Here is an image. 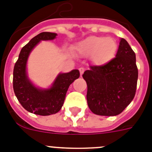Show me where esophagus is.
Returning a JSON list of instances; mask_svg holds the SVG:
<instances>
[{
  "mask_svg": "<svg viewBox=\"0 0 152 152\" xmlns=\"http://www.w3.org/2000/svg\"><path fill=\"white\" fill-rule=\"evenodd\" d=\"M79 72H80V76H81V75H83V73L84 72V68H82V67H81V68H79Z\"/></svg>",
  "mask_w": 152,
  "mask_h": 152,
  "instance_id": "34e87169",
  "label": "esophagus"
}]
</instances>
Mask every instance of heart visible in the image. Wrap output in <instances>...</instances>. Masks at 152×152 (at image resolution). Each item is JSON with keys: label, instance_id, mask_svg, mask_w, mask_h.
<instances>
[{"label": "heart", "instance_id": "1", "mask_svg": "<svg viewBox=\"0 0 152 152\" xmlns=\"http://www.w3.org/2000/svg\"><path fill=\"white\" fill-rule=\"evenodd\" d=\"M82 54L92 56L93 59L97 64H103L110 61L116 54L117 44L111 37L90 36L83 40L78 45Z\"/></svg>", "mask_w": 152, "mask_h": 152}]
</instances>
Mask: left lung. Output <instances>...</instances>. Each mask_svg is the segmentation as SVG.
Instances as JSON below:
<instances>
[{
    "label": "left lung",
    "instance_id": "obj_1",
    "mask_svg": "<svg viewBox=\"0 0 152 152\" xmlns=\"http://www.w3.org/2000/svg\"><path fill=\"white\" fill-rule=\"evenodd\" d=\"M135 54L121 38L116 57L102 65L90 66L82 75L88 85L90 110L100 116H116L133 100L138 68Z\"/></svg>",
    "mask_w": 152,
    "mask_h": 152
}]
</instances>
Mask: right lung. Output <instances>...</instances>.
Here are the masks:
<instances>
[{"label":"right lung","instance_id":"obj_1","mask_svg":"<svg viewBox=\"0 0 152 152\" xmlns=\"http://www.w3.org/2000/svg\"><path fill=\"white\" fill-rule=\"evenodd\" d=\"M56 36V33L43 32L33 37L22 48L13 68V88L17 100L28 112L40 116H49L58 112L64 103L70 84L80 76L78 70L60 74L52 88L48 90L35 88L27 78L26 64L32 49L41 40L54 39Z\"/></svg>","mask_w":152,"mask_h":152}]
</instances>
